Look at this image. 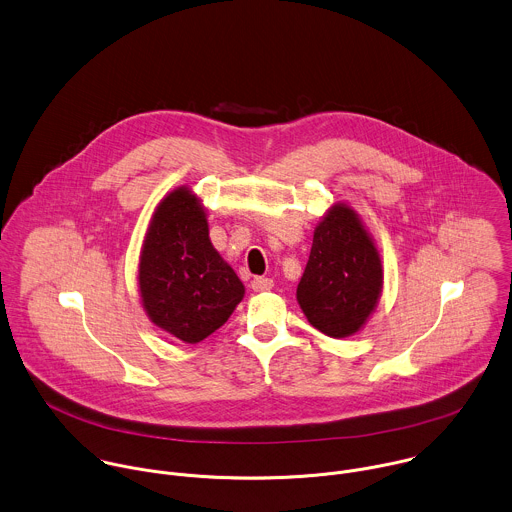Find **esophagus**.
<instances>
[{
  "mask_svg": "<svg viewBox=\"0 0 512 512\" xmlns=\"http://www.w3.org/2000/svg\"><path fill=\"white\" fill-rule=\"evenodd\" d=\"M251 289L257 291V293L271 291V289H273V279H269V277H255V279L251 281Z\"/></svg>",
  "mask_w": 512,
  "mask_h": 512,
  "instance_id": "34e87169",
  "label": "esophagus"
}]
</instances>
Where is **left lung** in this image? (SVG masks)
Masks as SVG:
<instances>
[{
	"label": "left lung",
	"mask_w": 512,
	"mask_h": 512,
	"mask_svg": "<svg viewBox=\"0 0 512 512\" xmlns=\"http://www.w3.org/2000/svg\"><path fill=\"white\" fill-rule=\"evenodd\" d=\"M383 261L359 213L333 203L313 233L311 255L297 285L307 321L327 337L359 333L381 299Z\"/></svg>",
	"instance_id": "1"
}]
</instances>
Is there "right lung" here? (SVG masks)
Listing matches in <instances>:
<instances>
[{
  "label": "right lung",
  "mask_w": 512,
  "mask_h": 512,
  "mask_svg": "<svg viewBox=\"0 0 512 512\" xmlns=\"http://www.w3.org/2000/svg\"><path fill=\"white\" fill-rule=\"evenodd\" d=\"M137 287L149 321L183 343H199L235 311L245 287L209 239L207 211L187 187L155 207L139 255Z\"/></svg>",
  "instance_id": "add662e5"
}]
</instances>
